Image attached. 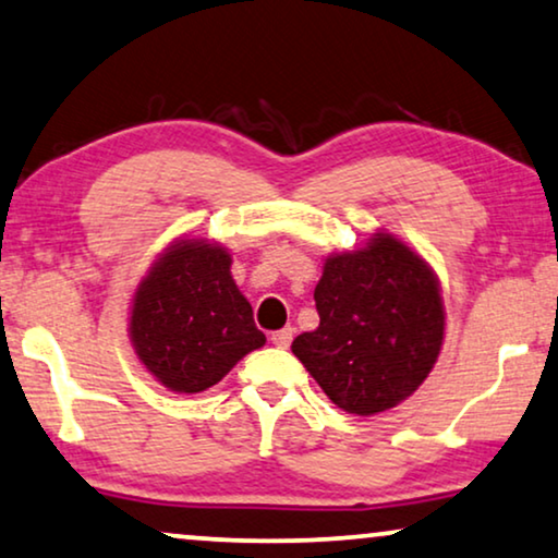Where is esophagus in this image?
Segmentation results:
<instances>
[{
    "mask_svg": "<svg viewBox=\"0 0 558 558\" xmlns=\"http://www.w3.org/2000/svg\"><path fill=\"white\" fill-rule=\"evenodd\" d=\"M270 341L276 343L278 349H288L290 347V341H293V328H282V331H276L270 336Z\"/></svg>",
    "mask_w": 558,
    "mask_h": 558,
    "instance_id": "1",
    "label": "esophagus"
}]
</instances>
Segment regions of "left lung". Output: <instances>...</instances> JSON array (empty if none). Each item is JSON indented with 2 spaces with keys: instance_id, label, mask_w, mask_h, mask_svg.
Here are the masks:
<instances>
[{
  "instance_id": "1",
  "label": "left lung",
  "mask_w": 558,
  "mask_h": 558,
  "mask_svg": "<svg viewBox=\"0 0 558 558\" xmlns=\"http://www.w3.org/2000/svg\"><path fill=\"white\" fill-rule=\"evenodd\" d=\"M313 298L318 328L290 349L336 407L372 417L422 387L445 341V303L417 250L374 232L364 247L326 257Z\"/></svg>"
}]
</instances>
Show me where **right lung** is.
Segmentation results:
<instances>
[{
    "label": "right lung",
    "instance_id": "right-lung-1",
    "mask_svg": "<svg viewBox=\"0 0 558 558\" xmlns=\"http://www.w3.org/2000/svg\"><path fill=\"white\" fill-rule=\"evenodd\" d=\"M230 268V250L184 234L156 255L133 290V354L169 391L199 395L265 343Z\"/></svg>",
    "mask_w": 558,
    "mask_h": 558
}]
</instances>
